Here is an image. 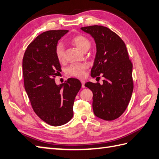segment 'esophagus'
Wrapping results in <instances>:
<instances>
[{
    "label": "esophagus",
    "instance_id": "34e87169",
    "mask_svg": "<svg viewBox=\"0 0 159 159\" xmlns=\"http://www.w3.org/2000/svg\"><path fill=\"white\" fill-rule=\"evenodd\" d=\"M81 83H82V87L84 88H85V86H84V84H85V81L84 80H81Z\"/></svg>",
    "mask_w": 159,
    "mask_h": 159
}]
</instances>
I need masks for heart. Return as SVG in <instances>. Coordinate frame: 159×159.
I'll list each match as a JSON object with an SVG mask.
<instances>
[{"label":"heart","mask_w":159,"mask_h":159,"mask_svg":"<svg viewBox=\"0 0 159 159\" xmlns=\"http://www.w3.org/2000/svg\"><path fill=\"white\" fill-rule=\"evenodd\" d=\"M71 42L75 45L80 50L83 52H86L90 48L91 42L87 37L83 35H76L73 36ZM55 55L58 61L59 62H63L65 60V47L63 44L59 42L56 46L55 48ZM88 68V65L86 63H76L73 64L69 66L67 72L69 75L77 77H84L86 75V71Z\"/></svg>","instance_id":"heart-1"}]
</instances>
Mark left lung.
<instances>
[{"label":"left lung","mask_w":159,"mask_h":159,"mask_svg":"<svg viewBox=\"0 0 159 159\" xmlns=\"http://www.w3.org/2000/svg\"><path fill=\"white\" fill-rule=\"evenodd\" d=\"M94 38L96 55L91 70L92 77L104 78L100 83L87 82L85 86L93 93L94 115L105 121L119 117L127 109L134 90L132 63L125 44L107 27L90 25L81 28Z\"/></svg>","instance_id":"8db88e82"}]
</instances>
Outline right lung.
<instances>
[{
	"mask_svg": "<svg viewBox=\"0 0 159 159\" xmlns=\"http://www.w3.org/2000/svg\"><path fill=\"white\" fill-rule=\"evenodd\" d=\"M69 30L46 31L28 45L23 58L25 90L34 111L52 126L69 122L73 116V103L82 87L80 81L69 78L57 86L55 78L61 67L55 55L56 46Z\"/></svg>",
	"mask_w": 159,
	"mask_h": 159,
	"instance_id": "add662e5",
	"label": "right lung"
}]
</instances>
